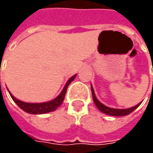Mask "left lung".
<instances>
[{
  "instance_id": "obj_1",
  "label": "left lung",
  "mask_w": 153,
  "mask_h": 153,
  "mask_svg": "<svg viewBox=\"0 0 153 153\" xmlns=\"http://www.w3.org/2000/svg\"><path fill=\"white\" fill-rule=\"evenodd\" d=\"M91 91H92V95H93V100H94V102L95 104V105L97 106L98 109L102 111L103 113L106 115H110V116H114V117H122V116H126V115H128L129 113H131L132 111H134L135 109L138 107L139 105L141 104V102L139 103L138 105L133 106V107H130V108L128 109H115V108H111V107H108L105 105H103L102 103L100 101H99L96 96H95V94H94V90L93 88V87L91 85Z\"/></svg>"
}]
</instances>
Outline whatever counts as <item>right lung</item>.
Returning <instances> with one entry per match:
<instances>
[{
    "instance_id": "1",
    "label": "right lung",
    "mask_w": 153,
    "mask_h": 153,
    "mask_svg": "<svg viewBox=\"0 0 153 153\" xmlns=\"http://www.w3.org/2000/svg\"><path fill=\"white\" fill-rule=\"evenodd\" d=\"M76 76V75H74L73 76H71L70 79L68 80L67 82L65 83V85L64 87L63 90L61 93L53 100H52L48 102H42V103H27L21 101L19 100L16 99V98L10 93L8 90L9 94L11 95L12 99L19 107H20L23 111H25L27 113L30 114H44V113H48V112H51L55 111L56 109L58 108L60 105H61L64 99L65 96V93L67 90L68 86L70 85V83L75 79V77Z\"/></svg>"
}]
</instances>
